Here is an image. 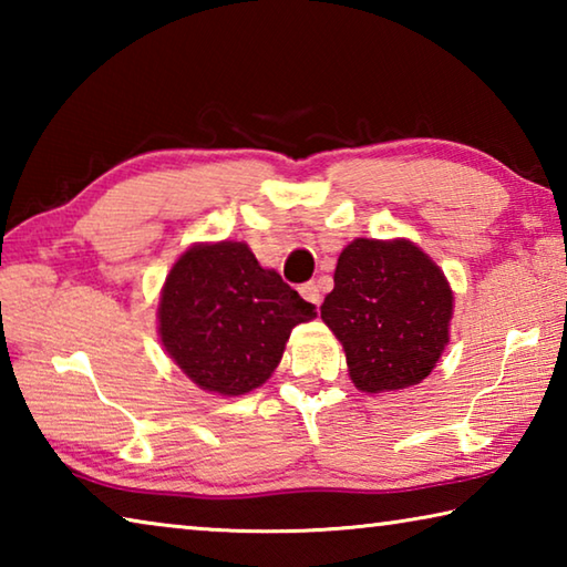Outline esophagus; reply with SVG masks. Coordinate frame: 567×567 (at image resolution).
<instances>
[{
  "label": "esophagus",
  "instance_id": "1",
  "mask_svg": "<svg viewBox=\"0 0 567 567\" xmlns=\"http://www.w3.org/2000/svg\"><path fill=\"white\" fill-rule=\"evenodd\" d=\"M300 295L305 297L307 302L315 305V307H320V302H322L320 285H315V282H307V285H302V287H300Z\"/></svg>",
  "mask_w": 567,
  "mask_h": 567
}]
</instances>
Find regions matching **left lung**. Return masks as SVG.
I'll list each match as a JSON object with an SVG mask.
<instances>
[{"label": "left lung", "instance_id": "1", "mask_svg": "<svg viewBox=\"0 0 567 567\" xmlns=\"http://www.w3.org/2000/svg\"><path fill=\"white\" fill-rule=\"evenodd\" d=\"M320 315L342 342L350 378L362 392L417 385L447 344L453 290L408 239H354L334 267Z\"/></svg>", "mask_w": 567, "mask_h": 567}]
</instances>
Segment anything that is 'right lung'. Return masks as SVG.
Returning <instances> with one entry per match:
<instances>
[{
    "label": "right lung",
    "instance_id": "1",
    "mask_svg": "<svg viewBox=\"0 0 567 567\" xmlns=\"http://www.w3.org/2000/svg\"><path fill=\"white\" fill-rule=\"evenodd\" d=\"M315 315L245 243L197 245L167 275L159 338L199 388L245 395L272 375L295 324Z\"/></svg>",
    "mask_w": 567,
    "mask_h": 567
}]
</instances>
